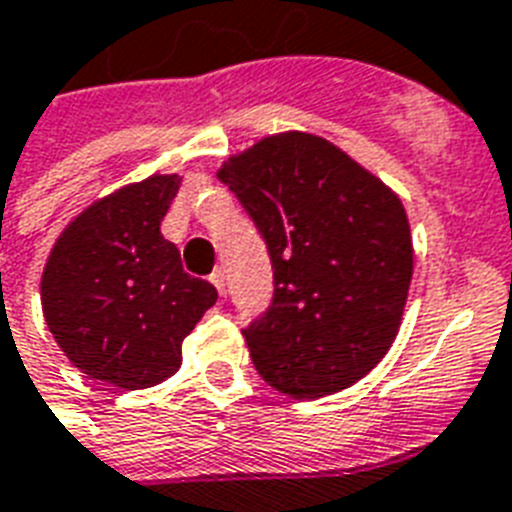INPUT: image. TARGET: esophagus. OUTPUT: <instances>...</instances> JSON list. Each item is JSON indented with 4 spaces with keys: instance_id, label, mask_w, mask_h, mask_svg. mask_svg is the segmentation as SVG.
Listing matches in <instances>:
<instances>
[{
    "instance_id": "1",
    "label": "esophagus",
    "mask_w": 512,
    "mask_h": 512,
    "mask_svg": "<svg viewBox=\"0 0 512 512\" xmlns=\"http://www.w3.org/2000/svg\"><path fill=\"white\" fill-rule=\"evenodd\" d=\"M211 283L216 285V291L224 293V272L221 269H213V275H211Z\"/></svg>"
}]
</instances>
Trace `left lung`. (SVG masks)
<instances>
[{"instance_id": "1", "label": "left lung", "mask_w": 512, "mask_h": 512, "mask_svg": "<svg viewBox=\"0 0 512 512\" xmlns=\"http://www.w3.org/2000/svg\"><path fill=\"white\" fill-rule=\"evenodd\" d=\"M272 261L269 307L243 328L264 382L293 398L344 390L390 350L414 269L403 205L342 149L280 133L219 170Z\"/></svg>"}]
</instances>
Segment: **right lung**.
Masks as SVG:
<instances>
[{"label":"right lung","instance_id":"add662e5","mask_svg":"<svg viewBox=\"0 0 512 512\" xmlns=\"http://www.w3.org/2000/svg\"><path fill=\"white\" fill-rule=\"evenodd\" d=\"M178 176H152L90 205L55 243L42 310L66 358L93 379L138 390L181 366V342L219 293L181 267L160 235Z\"/></svg>","mask_w":512,"mask_h":512}]
</instances>
